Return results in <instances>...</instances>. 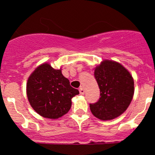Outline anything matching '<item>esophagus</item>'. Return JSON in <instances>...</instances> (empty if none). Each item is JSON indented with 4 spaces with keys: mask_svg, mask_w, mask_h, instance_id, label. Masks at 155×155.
Instances as JSON below:
<instances>
[{
    "mask_svg": "<svg viewBox=\"0 0 155 155\" xmlns=\"http://www.w3.org/2000/svg\"><path fill=\"white\" fill-rule=\"evenodd\" d=\"M79 92L81 95H84V90L82 87H81L79 88Z\"/></svg>",
    "mask_w": 155,
    "mask_h": 155,
    "instance_id": "34e87169",
    "label": "esophagus"
}]
</instances>
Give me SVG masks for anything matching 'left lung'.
<instances>
[{"label":"left lung","mask_w":155,"mask_h":155,"mask_svg":"<svg viewBox=\"0 0 155 155\" xmlns=\"http://www.w3.org/2000/svg\"><path fill=\"white\" fill-rule=\"evenodd\" d=\"M94 76L101 97L95 104H90L92 114L101 120L120 116L128 108L134 94L131 74L120 63L106 60L95 68Z\"/></svg>","instance_id":"obj_1"}]
</instances>
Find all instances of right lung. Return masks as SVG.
Returning a JSON list of instances; mask_svg holds the SVG:
<instances>
[{"instance_id":"1","label":"right lung","mask_w":155,"mask_h":155,"mask_svg":"<svg viewBox=\"0 0 155 155\" xmlns=\"http://www.w3.org/2000/svg\"><path fill=\"white\" fill-rule=\"evenodd\" d=\"M27 95L30 104L44 118L58 119L68 113L71 98L79 95L69 80L49 64L39 65L31 74L27 83Z\"/></svg>"}]
</instances>
